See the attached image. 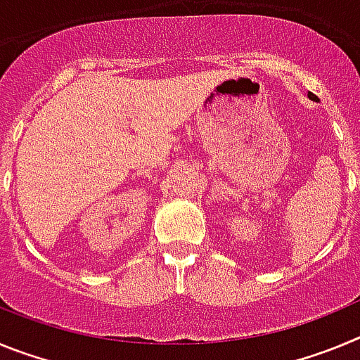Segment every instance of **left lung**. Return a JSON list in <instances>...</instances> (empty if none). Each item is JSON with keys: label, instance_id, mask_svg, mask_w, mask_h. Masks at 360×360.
<instances>
[{"label": "left lung", "instance_id": "8db88e82", "mask_svg": "<svg viewBox=\"0 0 360 360\" xmlns=\"http://www.w3.org/2000/svg\"><path fill=\"white\" fill-rule=\"evenodd\" d=\"M310 97H311V98H316V95H314V94H310Z\"/></svg>", "mask_w": 360, "mask_h": 360}]
</instances>
